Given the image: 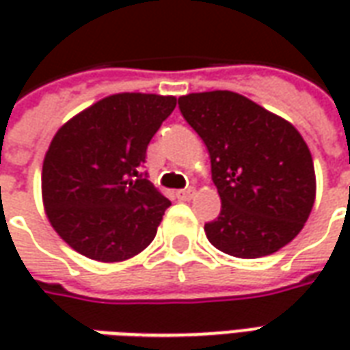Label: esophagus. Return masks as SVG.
Instances as JSON below:
<instances>
[{
    "mask_svg": "<svg viewBox=\"0 0 350 350\" xmlns=\"http://www.w3.org/2000/svg\"><path fill=\"white\" fill-rule=\"evenodd\" d=\"M176 197L180 198V200H189V198L193 197V191H191V189L176 191Z\"/></svg>",
    "mask_w": 350,
    "mask_h": 350,
    "instance_id": "obj_1",
    "label": "esophagus"
}]
</instances>
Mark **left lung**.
Here are the masks:
<instances>
[{
  "mask_svg": "<svg viewBox=\"0 0 350 350\" xmlns=\"http://www.w3.org/2000/svg\"><path fill=\"white\" fill-rule=\"evenodd\" d=\"M180 112L204 140L221 198L204 230L238 258L266 257L293 242L315 202L313 159L294 125L234 92L189 93Z\"/></svg>",
  "mask_w": 350,
  "mask_h": 350,
  "instance_id": "8db88e82",
  "label": "left lung"
}]
</instances>
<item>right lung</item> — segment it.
I'll return each mask as SVG.
<instances>
[{
	"instance_id": "right-lung-1",
	"label": "right lung",
	"mask_w": 350,
	"mask_h": 350,
	"mask_svg": "<svg viewBox=\"0 0 350 350\" xmlns=\"http://www.w3.org/2000/svg\"><path fill=\"white\" fill-rule=\"evenodd\" d=\"M174 108L176 97L116 93L52 138L42 163V202L54 230L80 255L120 262L152 243L170 200L142 174V165Z\"/></svg>"
}]
</instances>
